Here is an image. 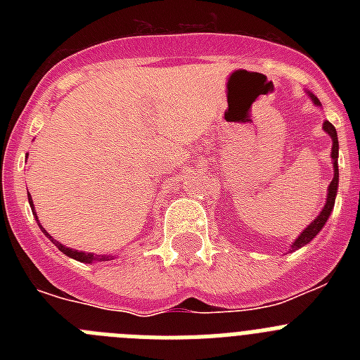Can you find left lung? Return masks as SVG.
Wrapping results in <instances>:
<instances>
[{
	"label": "left lung",
	"mask_w": 360,
	"mask_h": 360,
	"mask_svg": "<svg viewBox=\"0 0 360 360\" xmlns=\"http://www.w3.org/2000/svg\"><path fill=\"white\" fill-rule=\"evenodd\" d=\"M311 101L317 104V106H321V103L317 101V97H314V95L310 94ZM323 129L326 133H328L330 136H332V164H333V178H332V182H330L328 186V196H326V203H324V207L323 211L319 212V216H317L314 221H311L310 225H308L307 229H304L301 234H299L297 238H295V241L292 243L290 250H297L301 249V247H304L307 243H310L314 238L319 234L321 229L324 227V224H326V219H328L330 212H332L333 205H335V195H337V187H339V165H337V158H339V141H337V131L335 128H333V124H330L328 120L323 124Z\"/></svg>",
	"instance_id": "obj_1"
}]
</instances>
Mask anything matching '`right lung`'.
Wrapping results in <instances>:
<instances>
[{
    "label": "right lung",
    "mask_w": 360,
    "mask_h": 360,
    "mask_svg": "<svg viewBox=\"0 0 360 360\" xmlns=\"http://www.w3.org/2000/svg\"><path fill=\"white\" fill-rule=\"evenodd\" d=\"M28 202H30V207H32V212L36 214V211H34V202H32V196L28 195ZM36 219H37V214H36ZM41 227V224H39ZM41 231L44 232V236L49 238L50 241H52L53 245H56L57 249L61 250L63 254H66L68 257H73V259H77V262L81 263H94V262H108V259H113V256H98V254H91V252H82V250H75V249H68V247H65L63 243H59V241L53 240L52 236H50L49 232L44 231L43 227H41Z\"/></svg>",
    "instance_id": "add662e5"
}]
</instances>
